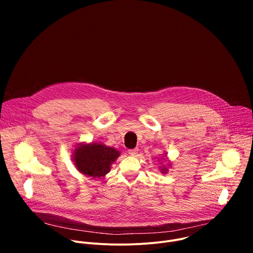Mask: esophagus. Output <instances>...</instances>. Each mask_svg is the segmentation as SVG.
Listing matches in <instances>:
<instances>
[{
    "mask_svg": "<svg viewBox=\"0 0 253 253\" xmlns=\"http://www.w3.org/2000/svg\"><path fill=\"white\" fill-rule=\"evenodd\" d=\"M128 153L132 156H135L137 153H138V149L137 148H134V149H129L128 150Z\"/></svg>",
    "mask_w": 253,
    "mask_h": 253,
    "instance_id": "esophagus-1",
    "label": "esophagus"
}]
</instances>
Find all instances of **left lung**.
Segmentation results:
<instances>
[{
	"instance_id": "obj_1",
	"label": "left lung",
	"mask_w": 253,
	"mask_h": 253,
	"mask_svg": "<svg viewBox=\"0 0 253 253\" xmlns=\"http://www.w3.org/2000/svg\"><path fill=\"white\" fill-rule=\"evenodd\" d=\"M166 170H167V169H166L165 167H163V168L161 169V172H162V173H165V172H166Z\"/></svg>"
}]
</instances>
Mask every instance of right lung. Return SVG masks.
<instances>
[{"instance_id":"1","label":"right lung","mask_w":253,"mask_h":253,"mask_svg":"<svg viewBox=\"0 0 253 253\" xmlns=\"http://www.w3.org/2000/svg\"><path fill=\"white\" fill-rule=\"evenodd\" d=\"M120 153L114 148L107 147L99 143L84 144L75 149L74 163L77 169L90 177L99 178L110 171V165Z\"/></svg>"}]
</instances>
